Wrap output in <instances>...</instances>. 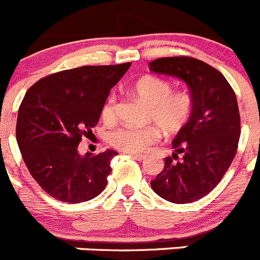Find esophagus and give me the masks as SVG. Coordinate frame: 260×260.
<instances>
[{"mask_svg":"<svg viewBox=\"0 0 260 260\" xmlns=\"http://www.w3.org/2000/svg\"><path fill=\"white\" fill-rule=\"evenodd\" d=\"M131 156H132L133 159L138 160V161H142V160L146 159V156H145V155H140V154H131Z\"/></svg>","mask_w":260,"mask_h":260,"instance_id":"esophagus-1","label":"esophagus"}]
</instances>
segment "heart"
<instances>
[{"instance_id":"obj_1","label":"heart","mask_w":260,"mask_h":260,"mask_svg":"<svg viewBox=\"0 0 260 260\" xmlns=\"http://www.w3.org/2000/svg\"><path fill=\"white\" fill-rule=\"evenodd\" d=\"M132 89L149 105L147 119L156 123L167 135H174L185 128L193 110L192 96L187 91H172L171 82L156 75H145L133 84ZM115 97L104 104L101 118L110 123L115 119ZM156 127H122L111 133L110 144L115 149L129 154H141L159 141Z\"/></svg>"}]
</instances>
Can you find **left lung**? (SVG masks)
Here are the masks:
<instances>
[{
    "mask_svg": "<svg viewBox=\"0 0 260 260\" xmlns=\"http://www.w3.org/2000/svg\"><path fill=\"white\" fill-rule=\"evenodd\" d=\"M149 65L151 72L182 79L193 100L191 119L177 133L174 152L151 187L171 203H192L219 183L236 155L241 133L236 94L219 70L201 60L161 57Z\"/></svg>",
    "mask_w": 260,
    "mask_h": 260,
    "instance_id": "8db88e82",
    "label": "left lung"
}]
</instances>
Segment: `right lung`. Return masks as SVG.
<instances>
[{"instance_id":"1","label":"right lung","mask_w":260,"mask_h":260,"mask_svg":"<svg viewBox=\"0 0 260 260\" xmlns=\"http://www.w3.org/2000/svg\"><path fill=\"white\" fill-rule=\"evenodd\" d=\"M131 62L81 67L40 79L26 91L16 122V141L29 173L50 196L82 203L100 195L118 152L79 155L82 137L92 133L110 89Z\"/></svg>"}]
</instances>
